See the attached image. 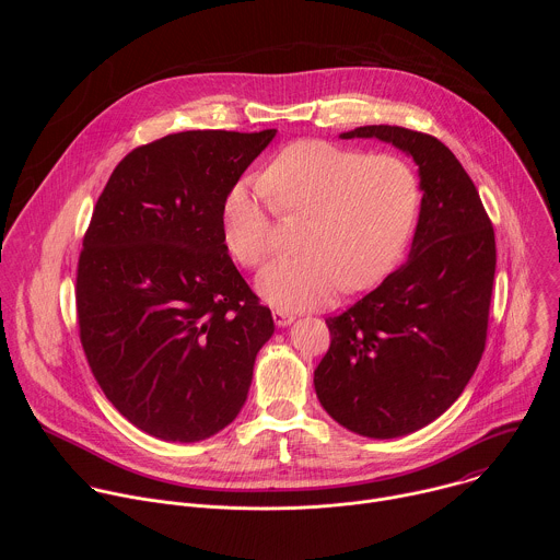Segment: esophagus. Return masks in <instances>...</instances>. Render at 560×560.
Here are the masks:
<instances>
[{
  "label": "esophagus",
  "mask_w": 560,
  "mask_h": 560,
  "mask_svg": "<svg viewBox=\"0 0 560 560\" xmlns=\"http://www.w3.org/2000/svg\"><path fill=\"white\" fill-rule=\"evenodd\" d=\"M272 318H275V324L279 328H285V326H290L294 322V314H290L285 310H272Z\"/></svg>",
  "instance_id": "esophagus-1"
}]
</instances>
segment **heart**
<instances>
[{
  "instance_id": "heart-1",
  "label": "heart",
  "mask_w": 560,
  "mask_h": 560,
  "mask_svg": "<svg viewBox=\"0 0 560 560\" xmlns=\"http://www.w3.org/2000/svg\"><path fill=\"white\" fill-rule=\"evenodd\" d=\"M417 210L419 182L401 156L303 139L275 154L261 184L228 188L221 236L238 264L257 268L272 250L275 214H307L303 255L266 266L257 288L272 305L310 310L341 288L381 281L406 248Z\"/></svg>"
}]
</instances>
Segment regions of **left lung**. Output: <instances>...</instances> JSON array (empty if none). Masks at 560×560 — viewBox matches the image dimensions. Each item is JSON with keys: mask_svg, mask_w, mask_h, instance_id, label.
Wrapping results in <instances>:
<instances>
[{"mask_svg": "<svg viewBox=\"0 0 560 560\" xmlns=\"http://www.w3.org/2000/svg\"><path fill=\"white\" fill-rule=\"evenodd\" d=\"M354 137L410 154L423 199L408 264L326 318L330 350L314 370V389L339 425L396 439L439 419L481 361L497 242L474 182L436 137L401 126L341 135Z\"/></svg>", "mask_w": 560, "mask_h": 560, "instance_id": "1", "label": "left lung"}]
</instances>
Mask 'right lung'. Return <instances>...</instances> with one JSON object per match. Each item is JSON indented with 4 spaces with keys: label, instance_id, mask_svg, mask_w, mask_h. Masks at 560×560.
Listing matches in <instances>:
<instances>
[{
    "label": "right lung",
    "instance_id": "add662e5",
    "mask_svg": "<svg viewBox=\"0 0 560 560\" xmlns=\"http://www.w3.org/2000/svg\"><path fill=\"white\" fill-rule=\"evenodd\" d=\"M275 135L186 130L135 148L84 234L74 299L89 365L119 415L162 441L232 423L275 332L221 236L223 195Z\"/></svg>",
    "mask_w": 560,
    "mask_h": 560
}]
</instances>
